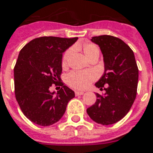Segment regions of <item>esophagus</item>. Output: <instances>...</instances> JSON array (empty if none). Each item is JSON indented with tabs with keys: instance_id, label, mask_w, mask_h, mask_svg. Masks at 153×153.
<instances>
[{
	"instance_id": "34e87169",
	"label": "esophagus",
	"mask_w": 153,
	"mask_h": 153,
	"mask_svg": "<svg viewBox=\"0 0 153 153\" xmlns=\"http://www.w3.org/2000/svg\"><path fill=\"white\" fill-rule=\"evenodd\" d=\"M83 91H75V96H82L83 95Z\"/></svg>"
}]
</instances>
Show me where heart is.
I'll return each mask as SVG.
<instances>
[{
    "label": "heart",
    "instance_id": "1",
    "mask_svg": "<svg viewBox=\"0 0 153 153\" xmlns=\"http://www.w3.org/2000/svg\"><path fill=\"white\" fill-rule=\"evenodd\" d=\"M82 51L88 60L92 57H99L100 48L97 45L92 43H85L82 46ZM72 53V49H68L64 54L62 58V65H67L68 60ZM94 77L92 74L85 71H74L71 72L66 76V82L68 85L74 89H85L89 86L93 80Z\"/></svg>",
    "mask_w": 153,
    "mask_h": 153
}]
</instances>
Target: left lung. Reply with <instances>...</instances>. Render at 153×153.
I'll return each instance as SVG.
<instances>
[{
  "instance_id": "left-lung-1",
  "label": "left lung",
  "mask_w": 153,
  "mask_h": 153,
  "mask_svg": "<svg viewBox=\"0 0 153 153\" xmlns=\"http://www.w3.org/2000/svg\"><path fill=\"white\" fill-rule=\"evenodd\" d=\"M91 40L99 45L105 64V73L95 85L105 93H97V101L87 113L97 123L111 125L125 117L134 103L139 70L133 51L121 39L104 35Z\"/></svg>"
}]
</instances>
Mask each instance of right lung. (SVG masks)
Wrapping results in <instances>:
<instances>
[{"mask_svg":"<svg viewBox=\"0 0 153 153\" xmlns=\"http://www.w3.org/2000/svg\"><path fill=\"white\" fill-rule=\"evenodd\" d=\"M77 39L43 36L32 39L20 51L13 69L15 97L23 114L32 123L43 126L56 123L74 97V91L63 82L56 93L51 92L49 88L58 84L62 53Z\"/></svg>","mask_w":153,"mask_h":153,"instance_id":"obj_1","label":"right lung"}]
</instances>
